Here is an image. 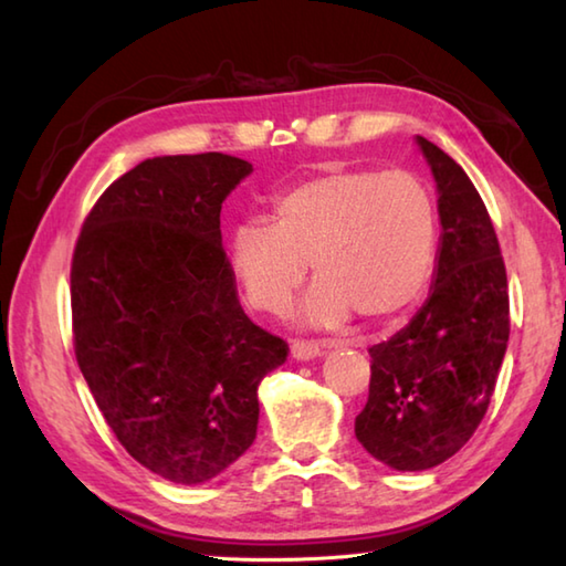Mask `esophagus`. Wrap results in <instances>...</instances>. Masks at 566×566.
<instances>
[{
    "label": "esophagus",
    "instance_id": "34e87169",
    "mask_svg": "<svg viewBox=\"0 0 566 566\" xmlns=\"http://www.w3.org/2000/svg\"><path fill=\"white\" fill-rule=\"evenodd\" d=\"M323 353V345L314 340H294L292 343V357L294 359H314Z\"/></svg>",
    "mask_w": 566,
    "mask_h": 566
}]
</instances>
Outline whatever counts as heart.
Masks as SVG:
<instances>
[{
	"mask_svg": "<svg viewBox=\"0 0 566 566\" xmlns=\"http://www.w3.org/2000/svg\"><path fill=\"white\" fill-rule=\"evenodd\" d=\"M272 223L245 221L228 235V268L252 308L282 314L316 276L304 316L338 326L357 314L384 323L411 308L436 264V203L408 170L328 167L272 201Z\"/></svg>",
	"mask_w": 566,
	"mask_h": 566,
	"instance_id": "heart-1",
	"label": "heart"
}]
</instances>
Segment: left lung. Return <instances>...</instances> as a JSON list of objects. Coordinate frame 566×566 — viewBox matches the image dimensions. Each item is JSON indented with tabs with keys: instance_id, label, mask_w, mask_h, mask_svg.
Listing matches in <instances>:
<instances>
[{
	"instance_id": "left-lung-1",
	"label": "left lung",
	"mask_w": 566,
	"mask_h": 566,
	"mask_svg": "<svg viewBox=\"0 0 566 566\" xmlns=\"http://www.w3.org/2000/svg\"><path fill=\"white\" fill-rule=\"evenodd\" d=\"M438 182L442 245L423 308L369 347V399L355 418L363 448L399 472L448 460L474 436L511 333L509 276L491 216L467 172L418 138Z\"/></svg>"
}]
</instances>
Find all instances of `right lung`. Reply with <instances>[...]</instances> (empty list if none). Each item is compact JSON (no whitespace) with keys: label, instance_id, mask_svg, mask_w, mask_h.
I'll return each instance as SVG.
<instances>
[{"label":"right lung","instance_id":"1","mask_svg":"<svg viewBox=\"0 0 566 566\" xmlns=\"http://www.w3.org/2000/svg\"><path fill=\"white\" fill-rule=\"evenodd\" d=\"M252 172L223 153L136 165L94 203L70 268L72 345L126 452L175 484H201L258 432V384L286 340L238 302L221 203Z\"/></svg>","mask_w":566,"mask_h":566}]
</instances>
